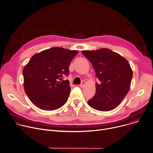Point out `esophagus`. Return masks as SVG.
Listing matches in <instances>:
<instances>
[{"label":"esophagus","instance_id":"esophagus-1","mask_svg":"<svg viewBox=\"0 0 153 153\" xmlns=\"http://www.w3.org/2000/svg\"><path fill=\"white\" fill-rule=\"evenodd\" d=\"M85 81H82L81 82V84L80 85V86L81 87V88H83V87L85 86Z\"/></svg>","mask_w":153,"mask_h":153}]
</instances>
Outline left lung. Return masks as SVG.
<instances>
[{
  "label": "left lung",
  "mask_w": 153,
  "mask_h": 153,
  "mask_svg": "<svg viewBox=\"0 0 153 153\" xmlns=\"http://www.w3.org/2000/svg\"><path fill=\"white\" fill-rule=\"evenodd\" d=\"M92 63L100 83H96V91L88 104L101 111L116 108L129 91L133 71L128 62L122 56L107 48L97 51H82Z\"/></svg>",
  "instance_id": "8db88e82"
}]
</instances>
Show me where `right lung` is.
Wrapping results in <instances>:
<instances>
[{"instance_id": "right-lung-1", "label": "right lung", "mask_w": 153, "mask_h": 153, "mask_svg": "<svg viewBox=\"0 0 153 153\" xmlns=\"http://www.w3.org/2000/svg\"><path fill=\"white\" fill-rule=\"evenodd\" d=\"M78 51L53 47L34 54L23 70L25 91L31 102L41 110L52 111L67 102L71 88L69 66Z\"/></svg>"}]
</instances>
